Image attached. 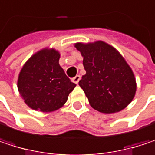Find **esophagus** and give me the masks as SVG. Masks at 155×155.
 Segmentation results:
<instances>
[{
  "mask_svg": "<svg viewBox=\"0 0 155 155\" xmlns=\"http://www.w3.org/2000/svg\"><path fill=\"white\" fill-rule=\"evenodd\" d=\"M80 79H81V76L80 75H76L75 77H74L73 79H72V81L74 82V83H76V84H78V82H79V81H80Z\"/></svg>",
  "mask_w": 155,
  "mask_h": 155,
  "instance_id": "34e87169",
  "label": "esophagus"
}]
</instances>
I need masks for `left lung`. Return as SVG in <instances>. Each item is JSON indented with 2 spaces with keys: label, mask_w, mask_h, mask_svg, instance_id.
<instances>
[{
  "label": "left lung",
  "mask_w": 155,
  "mask_h": 155,
  "mask_svg": "<svg viewBox=\"0 0 155 155\" xmlns=\"http://www.w3.org/2000/svg\"><path fill=\"white\" fill-rule=\"evenodd\" d=\"M83 56L86 74L79 85L94 109L110 114L122 110L133 100L137 83L130 66L113 47L102 41L75 44Z\"/></svg>",
  "instance_id": "8db88e82"
}]
</instances>
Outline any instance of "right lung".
I'll list each match as a JSON object with an SVG mask.
<instances>
[{
  "instance_id": "1",
  "label": "right lung",
  "mask_w": 155,
  "mask_h": 155,
  "mask_svg": "<svg viewBox=\"0 0 155 155\" xmlns=\"http://www.w3.org/2000/svg\"><path fill=\"white\" fill-rule=\"evenodd\" d=\"M59 58L56 50L43 49L22 67L18 89L29 108L42 112L54 111L66 102L76 86L59 65Z\"/></svg>"
}]
</instances>
